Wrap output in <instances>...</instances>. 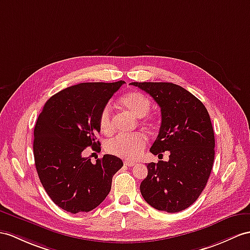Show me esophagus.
<instances>
[{"label":"esophagus","instance_id":"obj_1","mask_svg":"<svg viewBox=\"0 0 250 250\" xmlns=\"http://www.w3.org/2000/svg\"><path fill=\"white\" fill-rule=\"evenodd\" d=\"M124 164H125L126 167H133V166H136V162L130 161V160H125Z\"/></svg>","mask_w":250,"mask_h":250}]
</instances>
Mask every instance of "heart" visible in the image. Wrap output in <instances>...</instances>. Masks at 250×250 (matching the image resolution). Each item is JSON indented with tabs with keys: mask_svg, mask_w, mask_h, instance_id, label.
<instances>
[{
	"mask_svg": "<svg viewBox=\"0 0 250 250\" xmlns=\"http://www.w3.org/2000/svg\"><path fill=\"white\" fill-rule=\"evenodd\" d=\"M120 106L129 111L136 118L140 119L148 113L151 107V102L144 93L140 91H131L126 93L120 99ZM147 123L148 120H143ZM99 124L101 130L109 135L113 130V118L110 106H105L102 109L99 118ZM146 146V137L143 133H133V135L124 136L120 135L111 139L106 144L108 153L114 156L127 158V159H137L142 154Z\"/></svg>",
	"mask_w": 250,
	"mask_h": 250,
	"instance_id": "heart-1",
	"label": "heart"
}]
</instances>
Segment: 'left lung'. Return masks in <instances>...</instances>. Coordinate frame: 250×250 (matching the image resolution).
<instances>
[{
  "instance_id": "obj_1",
  "label": "left lung",
  "mask_w": 250,
  "mask_h": 250,
  "mask_svg": "<svg viewBox=\"0 0 250 250\" xmlns=\"http://www.w3.org/2000/svg\"><path fill=\"white\" fill-rule=\"evenodd\" d=\"M161 108V125L150 153L168 150V161L147 164L140 185L145 202L159 211L187 209L202 194L214 161V131L205 105L172 83H131Z\"/></svg>"
}]
</instances>
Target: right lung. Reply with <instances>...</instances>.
Segmentation results:
<instances>
[{"label":"right lung","mask_w":250,"mask_h":250,"mask_svg":"<svg viewBox=\"0 0 250 250\" xmlns=\"http://www.w3.org/2000/svg\"><path fill=\"white\" fill-rule=\"evenodd\" d=\"M123 83H83L65 88L50 97L39 114L34 130L36 169L47 195L65 211L96 208L123 167L113 155H104L95 164L82 156L86 147L101 145L96 141L100 113Z\"/></svg>","instance_id":"add662e5"}]
</instances>
